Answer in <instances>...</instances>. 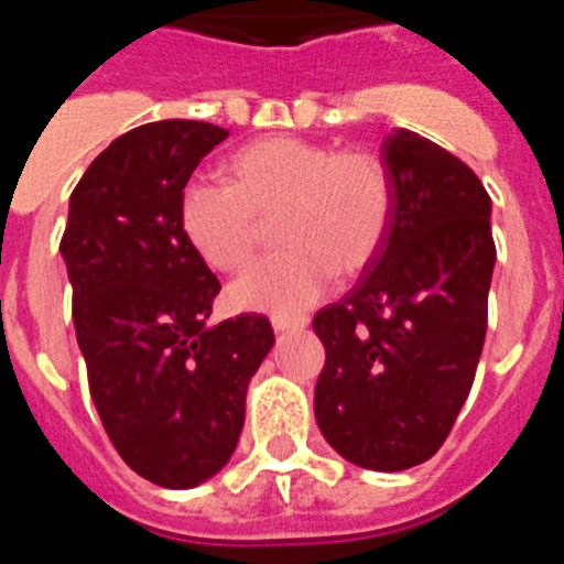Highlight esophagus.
<instances>
[{
    "label": "esophagus",
    "mask_w": 564,
    "mask_h": 564,
    "mask_svg": "<svg viewBox=\"0 0 564 564\" xmlns=\"http://www.w3.org/2000/svg\"><path fill=\"white\" fill-rule=\"evenodd\" d=\"M271 325L276 333L285 330H302L307 325L305 316H271Z\"/></svg>",
    "instance_id": "34e87169"
}]
</instances>
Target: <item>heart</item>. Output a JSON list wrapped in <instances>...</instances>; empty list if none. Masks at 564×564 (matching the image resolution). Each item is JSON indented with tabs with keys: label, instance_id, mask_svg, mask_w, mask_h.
<instances>
[{
	"label": "heart",
	"instance_id": "b5f03b06",
	"mask_svg": "<svg viewBox=\"0 0 564 564\" xmlns=\"http://www.w3.org/2000/svg\"><path fill=\"white\" fill-rule=\"evenodd\" d=\"M282 214V251L257 259L228 291L242 311L299 313L325 296L336 273L370 265L390 231L392 183L381 158L364 149L291 134L248 143L231 158V183L194 177L181 192V228L217 271L251 259L262 220Z\"/></svg>",
	"mask_w": 564,
	"mask_h": 564
}]
</instances>
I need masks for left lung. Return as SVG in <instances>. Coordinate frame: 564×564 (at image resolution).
Masks as SVG:
<instances>
[{
    "instance_id": "left-lung-1",
    "label": "left lung",
    "mask_w": 564,
    "mask_h": 564,
    "mask_svg": "<svg viewBox=\"0 0 564 564\" xmlns=\"http://www.w3.org/2000/svg\"><path fill=\"white\" fill-rule=\"evenodd\" d=\"M390 231L350 293L313 316L325 344L316 423L344 460L401 471L449 437L488 325L491 197L460 158L410 129L381 147Z\"/></svg>"
}]
</instances>
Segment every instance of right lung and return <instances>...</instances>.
Here are the masks:
<instances>
[{"mask_svg":"<svg viewBox=\"0 0 564 564\" xmlns=\"http://www.w3.org/2000/svg\"><path fill=\"white\" fill-rule=\"evenodd\" d=\"M228 129L154 121L115 138L69 194L62 237L89 395L132 471L192 488L234 455L271 322L208 327L220 279L181 228V192Z\"/></svg>","mask_w":564,"mask_h":564,"instance_id":"1","label":"right lung"}]
</instances>
